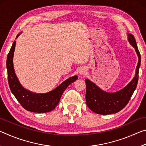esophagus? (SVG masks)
Segmentation results:
<instances>
[{
    "mask_svg": "<svg viewBox=\"0 0 146 146\" xmlns=\"http://www.w3.org/2000/svg\"><path fill=\"white\" fill-rule=\"evenodd\" d=\"M86 73H87V70H86V68L81 69L80 71V74L81 75H84Z\"/></svg>",
    "mask_w": 146,
    "mask_h": 146,
    "instance_id": "34e87169",
    "label": "esophagus"
}]
</instances>
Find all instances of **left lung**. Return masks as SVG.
I'll return each mask as SVG.
<instances>
[{"label":"left lung","instance_id":"1","mask_svg":"<svg viewBox=\"0 0 146 146\" xmlns=\"http://www.w3.org/2000/svg\"><path fill=\"white\" fill-rule=\"evenodd\" d=\"M127 40L131 45L135 48L138 61L134 78L126 86L116 92L109 93L101 90L89 79L85 80L86 104L92 111L97 114L110 115L120 111L127 104L137 88L141 57L135 38L131 33H127Z\"/></svg>","mask_w":146,"mask_h":146}]
</instances>
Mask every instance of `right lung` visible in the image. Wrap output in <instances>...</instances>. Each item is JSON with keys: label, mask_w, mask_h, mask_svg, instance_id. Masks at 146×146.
I'll return each mask as SVG.
<instances>
[{"label": "right lung", "mask_w": 146, "mask_h": 146, "mask_svg": "<svg viewBox=\"0 0 146 146\" xmlns=\"http://www.w3.org/2000/svg\"><path fill=\"white\" fill-rule=\"evenodd\" d=\"M21 33L17 35L16 39ZM15 46L16 41H14L6 60L8 83L11 93L21 106L29 111L40 113L49 112L53 110L58 105L64 91L68 86L77 80L78 76L75 75L66 79L56 88L48 93H36L31 92L21 85L15 72L13 60Z\"/></svg>", "instance_id": "1"}]
</instances>
